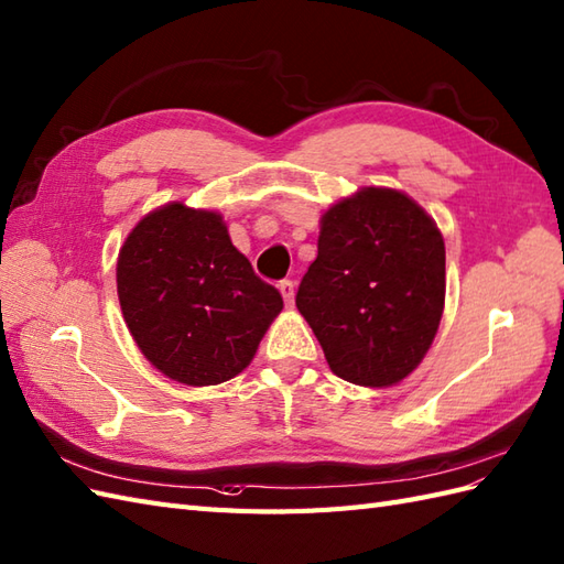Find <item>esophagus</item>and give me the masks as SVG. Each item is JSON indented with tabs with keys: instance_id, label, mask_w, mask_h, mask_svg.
Here are the masks:
<instances>
[{
	"instance_id": "34e87169",
	"label": "esophagus",
	"mask_w": 564,
	"mask_h": 564,
	"mask_svg": "<svg viewBox=\"0 0 564 564\" xmlns=\"http://www.w3.org/2000/svg\"><path fill=\"white\" fill-rule=\"evenodd\" d=\"M279 291H281V295H283L285 307H293V300H295V288H293V283H291V281H281V283H279Z\"/></svg>"
}]
</instances>
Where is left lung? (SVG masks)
<instances>
[{
  "instance_id": "obj_1",
  "label": "left lung",
  "mask_w": 564,
  "mask_h": 564,
  "mask_svg": "<svg viewBox=\"0 0 564 564\" xmlns=\"http://www.w3.org/2000/svg\"><path fill=\"white\" fill-rule=\"evenodd\" d=\"M444 293L437 223L401 189L362 187L322 214L317 259L295 305L334 375L382 389L403 382L425 358Z\"/></svg>"
}]
</instances>
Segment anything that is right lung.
<instances>
[{"instance_id": "add662e5", "label": "right lung", "mask_w": 564, "mask_h": 564, "mask_svg": "<svg viewBox=\"0 0 564 564\" xmlns=\"http://www.w3.org/2000/svg\"><path fill=\"white\" fill-rule=\"evenodd\" d=\"M117 297L134 344L187 387L228 382L283 310L232 245L218 212L170 202L143 216L117 257Z\"/></svg>"}]
</instances>
